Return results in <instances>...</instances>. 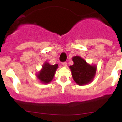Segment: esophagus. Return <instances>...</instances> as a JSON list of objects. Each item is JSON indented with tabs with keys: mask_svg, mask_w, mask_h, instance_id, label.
<instances>
[{
	"mask_svg": "<svg viewBox=\"0 0 122 122\" xmlns=\"http://www.w3.org/2000/svg\"><path fill=\"white\" fill-rule=\"evenodd\" d=\"M62 65H63V66H67V63H66V62H64L62 63Z\"/></svg>",
	"mask_w": 122,
	"mask_h": 122,
	"instance_id": "1",
	"label": "esophagus"
}]
</instances>
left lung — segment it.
Segmentation results:
<instances>
[{
  "instance_id": "obj_1",
  "label": "left lung",
  "mask_w": 122,
  "mask_h": 122,
  "mask_svg": "<svg viewBox=\"0 0 122 122\" xmlns=\"http://www.w3.org/2000/svg\"><path fill=\"white\" fill-rule=\"evenodd\" d=\"M74 64L70 66L74 81L79 85L87 84L93 80L97 68L90 65L79 56L73 58Z\"/></svg>"
}]
</instances>
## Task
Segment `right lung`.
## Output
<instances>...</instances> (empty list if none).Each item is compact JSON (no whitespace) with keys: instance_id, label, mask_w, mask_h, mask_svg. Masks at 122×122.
Instances as JSON below:
<instances>
[{"instance_id":"1","label":"right lung","mask_w":122,"mask_h":122,"mask_svg":"<svg viewBox=\"0 0 122 122\" xmlns=\"http://www.w3.org/2000/svg\"><path fill=\"white\" fill-rule=\"evenodd\" d=\"M57 68V64L52 65L48 63H45L43 66V69L37 75L38 78L42 82L45 83V84L50 82L52 80L55 72Z\"/></svg>"}]
</instances>
